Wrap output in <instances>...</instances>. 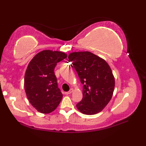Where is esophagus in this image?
<instances>
[{
  "mask_svg": "<svg viewBox=\"0 0 146 146\" xmlns=\"http://www.w3.org/2000/svg\"><path fill=\"white\" fill-rule=\"evenodd\" d=\"M73 92V88H71L70 90L65 93V94H66V95H69V94H71Z\"/></svg>",
  "mask_w": 146,
  "mask_h": 146,
  "instance_id": "34e87169",
  "label": "esophagus"
}]
</instances>
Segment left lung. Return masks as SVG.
I'll use <instances>...</instances> for the list:
<instances>
[{
	"instance_id": "left-lung-1",
	"label": "left lung",
	"mask_w": 146,
	"mask_h": 146,
	"mask_svg": "<svg viewBox=\"0 0 146 146\" xmlns=\"http://www.w3.org/2000/svg\"><path fill=\"white\" fill-rule=\"evenodd\" d=\"M68 59L83 85V98L76 104L77 108L86 115L100 112L111 100L114 90L115 78L109 65L89 51L71 52Z\"/></svg>"
}]
</instances>
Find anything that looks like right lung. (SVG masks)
Returning <instances> with one entry per match:
<instances>
[{
  "label": "right lung",
  "mask_w": 146,
  "mask_h": 146,
  "mask_svg": "<svg viewBox=\"0 0 146 146\" xmlns=\"http://www.w3.org/2000/svg\"><path fill=\"white\" fill-rule=\"evenodd\" d=\"M66 57L63 52L44 50L35 55L27 66L24 76L25 92L31 104L39 112H52L63 98L54 70L57 63Z\"/></svg>",
  "instance_id": "add662e5"
}]
</instances>
